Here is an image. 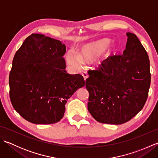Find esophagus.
Returning <instances> with one entry per match:
<instances>
[{"instance_id":"esophagus-1","label":"esophagus","mask_w":158,"mask_h":158,"mask_svg":"<svg viewBox=\"0 0 158 158\" xmlns=\"http://www.w3.org/2000/svg\"><path fill=\"white\" fill-rule=\"evenodd\" d=\"M82 76L83 77V78H84L85 81L87 79V78H88V74H87L86 73H82Z\"/></svg>"}]
</instances>
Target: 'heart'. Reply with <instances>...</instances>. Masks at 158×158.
<instances>
[{"label": "heart", "mask_w": 158, "mask_h": 158, "mask_svg": "<svg viewBox=\"0 0 158 158\" xmlns=\"http://www.w3.org/2000/svg\"><path fill=\"white\" fill-rule=\"evenodd\" d=\"M109 39H102L83 46L79 55L73 52H69L66 56L67 62L69 64L75 67H79L81 64V60L87 61L92 60L100 54L109 44Z\"/></svg>", "instance_id": "heart-1"}]
</instances>
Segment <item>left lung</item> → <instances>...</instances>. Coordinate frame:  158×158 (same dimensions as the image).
Instances as JSON below:
<instances>
[{"instance_id": "obj_1", "label": "left lung", "mask_w": 158, "mask_h": 158, "mask_svg": "<svg viewBox=\"0 0 158 158\" xmlns=\"http://www.w3.org/2000/svg\"><path fill=\"white\" fill-rule=\"evenodd\" d=\"M123 54L109 56L89 70L88 109L97 122L122 124L143 108L151 83L149 59L138 37L127 32Z\"/></svg>"}]
</instances>
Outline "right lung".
<instances>
[{
    "label": "right lung",
    "instance_id": "obj_1",
    "mask_svg": "<svg viewBox=\"0 0 158 158\" xmlns=\"http://www.w3.org/2000/svg\"><path fill=\"white\" fill-rule=\"evenodd\" d=\"M61 41L32 34L16 52L9 73V96L13 108L35 124L58 122L67 100L84 86L82 75H69Z\"/></svg>",
    "mask_w": 158,
    "mask_h": 158
}]
</instances>
